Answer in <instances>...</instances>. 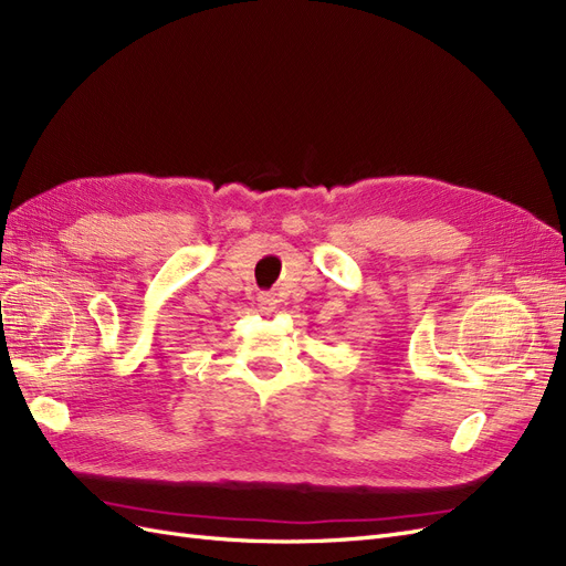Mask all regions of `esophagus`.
<instances>
[{
  "label": "esophagus",
  "instance_id": "esophagus-1",
  "mask_svg": "<svg viewBox=\"0 0 566 566\" xmlns=\"http://www.w3.org/2000/svg\"><path fill=\"white\" fill-rule=\"evenodd\" d=\"M256 306H260V312L269 314L276 310V300H273V295H269V293H262L260 297H256Z\"/></svg>",
  "mask_w": 566,
  "mask_h": 566
}]
</instances>
